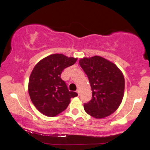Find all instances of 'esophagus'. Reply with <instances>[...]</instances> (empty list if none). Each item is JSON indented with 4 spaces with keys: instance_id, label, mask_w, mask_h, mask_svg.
Segmentation results:
<instances>
[{
    "instance_id": "34e87169",
    "label": "esophagus",
    "mask_w": 150,
    "mask_h": 150,
    "mask_svg": "<svg viewBox=\"0 0 150 150\" xmlns=\"http://www.w3.org/2000/svg\"><path fill=\"white\" fill-rule=\"evenodd\" d=\"M76 92H77V94H80V90H79V89H77Z\"/></svg>"
}]
</instances>
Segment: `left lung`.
Instances as JSON below:
<instances>
[{
	"instance_id": "left-lung-1",
	"label": "left lung",
	"mask_w": 150,
	"mask_h": 150,
	"mask_svg": "<svg viewBox=\"0 0 150 150\" xmlns=\"http://www.w3.org/2000/svg\"><path fill=\"white\" fill-rule=\"evenodd\" d=\"M88 77L92 91V99L84 104V109L95 118H103L112 114L123 98L125 79L114 63L95 56L79 61Z\"/></svg>"
}]
</instances>
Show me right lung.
Returning <instances> with one entry per match:
<instances>
[{
    "instance_id": "right-lung-1",
    "label": "right lung",
    "mask_w": 150,
    "mask_h": 150,
    "mask_svg": "<svg viewBox=\"0 0 150 150\" xmlns=\"http://www.w3.org/2000/svg\"><path fill=\"white\" fill-rule=\"evenodd\" d=\"M77 59L56 53L43 58L34 66L28 92L35 107L45 116H57L66 109L71 98L77 96L68 90L61 77L63 70L75 64Z\"/></svg>"
}]
</instances>
